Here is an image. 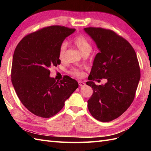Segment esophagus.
Segmentation results:
<instances>
[{"instance_id":"1","label":"esophagus","mask_w":151,"mask_h":151,"mask_svg":"<svg viewBox=\"0 0 151 151\" xmlns=\"http://www.w3.org/2000/svg\"><path fill=\"white\" fill-rule=\"evenodd\" d=\"M78 84H79V86H84L85 85H86V83H84V82H82V81H78Z\"/></svg>"}]
</instances>
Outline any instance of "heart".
Returning <instances> with one entry per match:
<instances>
[{"label": "heart", "mask_w": 151, "mask_h": 151, "mask_svg": "<svg viewBox=\"0 0 151 151\" xmlns=\"http://www.w3.org/2000/svg\"><path fill=\"white\" fill-rule=\"evenodd\" d=\"M73 42L75 45L76 47L78 48V50L81 51V52L82 54H84L86 53L89 54L92 50V46L90 42L88 41V40L83 35H78L76 36L73 39ZM67 47V44L66 42H63L60 45L59 50H58V57L60 60H63L65 58V52ZM71 75L75 76H82V73L80 69H73L71 71H70Z\"/></svg>", "instance_id": "b5f03b06"}]
</instances>
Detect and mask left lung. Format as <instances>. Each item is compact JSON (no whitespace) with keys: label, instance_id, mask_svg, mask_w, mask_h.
<instances>
[{"label":"left lung","instance_id":"1","mask_svg":"<svg viewBox=\"0 0 151 151\" xmlns=\"http://www.w3.org/2000/svg\"><path fill=\"white\" fill-rule=\"evenodd\" d=\"M97 45L99 52L94 58L86 84L93 95L88 101L92 116L102 122L119 117L132 104L140 80L139 65L135 50L123 37L110 30L84 28ZM106 78L104 85L97 86L96 79Z\"/></svg>","mask_w":151,"mask_h":151}]
</instances>
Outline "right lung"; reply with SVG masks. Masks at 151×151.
Segmentation results:
<instances>
[{"mask_svg": "<svg viewBox=\"0 0 151 151\" xmlns=\"http://www.w3.org/2000/svg\"><path fill=\"white\" fill-rule=\"evenodd\" d=\"M75 28L51 26L30 34L18 43L13 56L12 82L19 100L28 110L49 118L62 110L78 87L69 76L56 81L50 69L60 64L58 50Z\"/></svg>", "mask_w": 151, "mask_h": 151, "instance_id": "1", "label": "right lung"}]
</instances>
